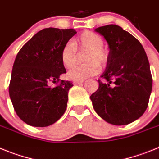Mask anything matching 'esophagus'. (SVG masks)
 Listing matches in <instances>:
<instances>
[{
  "instance_id": "1",
  "label": "esophagus",
  "mask_w": 159,
  "mask_h": 159,
  "mask_svg": "<svg viewBox=\"0 0 159 159\" xmlns=\"http://www.w3.org/2000/svg\"><path fill=\"white\" fill-rule=\"evenodd\" d=\"M84 81H85V80H81V81H74V82H73V84H74V85H79V84L84 82Z\"/></svg>"
}]
</instances>
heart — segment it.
I'll return each instance as SVG.
<instances>
[{"label":"heart","mask_w":159,"mask_h":159,"mask_svg":"<svg viewBox=\"0 0 159 159\" xmlns=\"http://www.w3.org/2000/svg\"><path fill=\"white\" fill-rule=\"evenodd\" d=\"M71 43L64 45L61 51L60 57L62 65L66 68H70L77 62V51H88L85 66H77L67 73L70 79L81 81L99 73V67L105 65L108 59V51L104 46V39L100 35L93 31H85Z\"/></svg>","instance_id":"heart-1"}]
</instances>
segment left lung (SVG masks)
Returning <instances> with one entry per match:
<instances>
[{"label": "left lung", "mask_w": 159, "mask_h": 159, "mask_svg": "<svg viewBox=\"0 0 159 159\" xmlns=\"http://www.w3.org/2000/svg\"><path fill=\"white\" fill-rule=\"evenodd\" d=\"M109 53L99 88L90 96L94 110L106 122L126 125L142 116L149 102L152 77L147 54L132 35L116 24L95 29Z\"/></svg>", "instance_id": "left-lung-1"}]
</instances>
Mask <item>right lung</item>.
Masks as SVG:
<instances>
[{
  "label": "right lung",
  "instance_id": "add662e5",
  "mask_svg": "<svg viewBox=\"0 0 159 159\" xmlns=\"http://www.w3.org/2000/svg\"><path fill=\"white\" fill-rule=\"evenodd\" d=\"M74 29L44 28L20 50L12 66L9 96L17 116L33 127H48L61 118L66 111L69 81H58L66 73L61 62V51L74 36Z\"/></svg>",
  "mask_w": 159,
  "mask_h": 159
}]
</instances>
